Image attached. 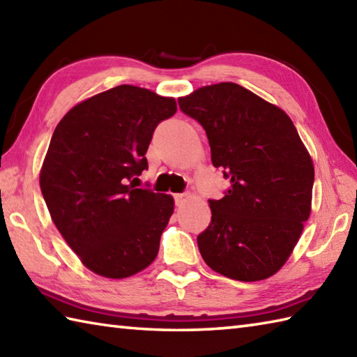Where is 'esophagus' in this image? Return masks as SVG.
<instances>
[{"mask_svg": "<svg viewBox=\"0 0 357 357\" xmlns=\"http://www.w3.org/2000/svg\"><path fill=\"white\" fill-rule=\"evenodd\" d=\"M190 199V193H176L174 195V201H176V206H183L185 201Z\"/></svg>", "mask_w": 357, "mask_h": 357, "instance_id": "obj_1", "label": "esophagus"}]
</instances>
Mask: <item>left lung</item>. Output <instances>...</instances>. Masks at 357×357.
Here are the masks:
<instances>
[{"label":"left lung","mask_w":357,"mask_h":357,"mask_svg":"<svg viewBox=\"0 0 357 357\" xmlns=\"http://www.w3.org/2000/svg\"><path fill=\"white\" fill-rule=\"evenodd\" d=\"M202 125L212 164L230 188L211 199V225L198 235L208 268L240 282L274 275L310 218L314 164L289 116L232 82L178 99Z\"/></svg>","instance_id":"1"}]
</instances>
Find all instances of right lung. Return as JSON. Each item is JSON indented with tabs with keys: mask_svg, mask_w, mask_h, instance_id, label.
I'll return each mask as SVG.
<instances>
[{
	"mask_svg": "<svg viewBox=\"0 0 357 357\" xmlns=\"http://www.w3.org/2000/svg\"><path fill=\"white\" fill-rule=\"evenodd\" d=\"M176 100L121 85L77 103L55 128L40 187L55 227L83 266L107 278L149 268L174 211L172 195L135 188L153 131Z\"/></svg>",
	"mask_w": 357,
	"mask_h": 357,
	"instance_id": "add662e5",
	"label": "right lung"
}]
</instances>
